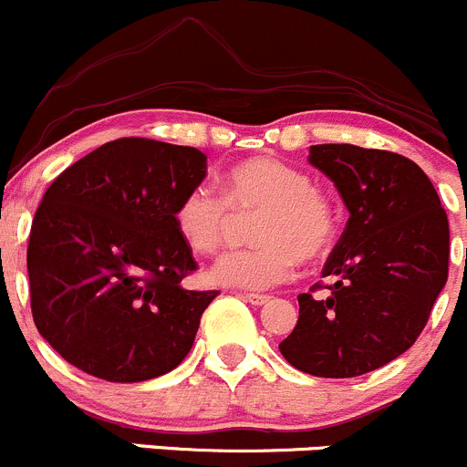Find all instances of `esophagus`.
Segmentation results:
<instances>
[{"mask_svg": "<svg viewBox=\"0 0 467 467\" xmlns=\"http://www.w3.org/2000/svg\"><path fill=\"white\" fill-rule=\"evenodd\" d=\"M243 297L247 299L249 304H254V306H263V304H267L272 299L270 295H258V293H244Z\"/></svg>", "mask_w": 467, "mask_h": 467, "instance_id": "34e87169", "label": "esophagus"}]
</instances>
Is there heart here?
Masks as SVG:
<instances>
[{"label":"heart","mask_w":467,"mask_h":467,"mask_svg":"<svg viewBox=\"0 0 467 467\" xmlns=\"http://www.w3.org/2000/svg\"><path fill=\"white\" fill-rule=\"evenodd\" d=\"M258 213L256 247L229 252L211 270L220 285L265 290L293 276L295 263L316 261L331 249L338 218L329 197L311 177L279 159H252L223 177V197L192 186L174 209V227L197 254H215L227 240L234 214Z\"/></svg>","instance_id":"heart-1"}]
</instances>
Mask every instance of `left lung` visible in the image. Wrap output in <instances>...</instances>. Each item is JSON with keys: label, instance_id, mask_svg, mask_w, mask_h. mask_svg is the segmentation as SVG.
I'll use <instances>...</instances> for the list:
<instances>
[{"label": "left lung", "instance_id": "8db88e82", "mask_svg": "<svg viewBox=\"0 0 467 467\" xmlns=\"http://www.w3.org/2000/svg\"><path fill=\"white\" fill-rule=\"evenodd\" d=\"M308 161L349 211L327 258L325 299L302 293L279 352L297 370L349 379L386 366L418 340L447 281L450 224L427 174L406 156L313 145Z\"/></svg>", "mask_w": 467, "mask_h": 467}]
</instances>
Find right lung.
I'll use <instances>...</instances> for the list:
<instances>
[{"label":"right lung","mask_w":467,"mask_h":467,"mask_svg":"<svg viewBox=\"0 0 467 467\" xmlns=\"http://www.w3.org/2000/svg\"><path fill=\"white\" fill-rule=\"evenodd\" d=\"M206 177L195 147L119 138L54 179L31 224V313L67 363L136 384L191 352L218 290H188L192 249L174 227L183 192Z\"/></svg>","instance_id":"obj_1"}]
</instances>
